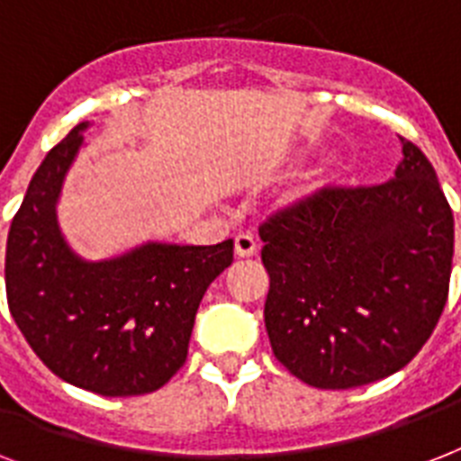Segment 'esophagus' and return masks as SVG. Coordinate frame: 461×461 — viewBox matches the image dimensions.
<instances>
[{"label":"esophagus","mask_w":461,"mask_h":461,"mask_svg":"<svg viewBox=\"0 0 461 461\" xmlns=\"http://www.w3.org/2000/svg\"><path fill=\"white\" fill-rule=\"evenodd\" d=\"M258 251V244H256V239L251 234H237L234 237V256L237 258H251Z\"/></svg>","instance_id":"34e87169"}]
</instances>
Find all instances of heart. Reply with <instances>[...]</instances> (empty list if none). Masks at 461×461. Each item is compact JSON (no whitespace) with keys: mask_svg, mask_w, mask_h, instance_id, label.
Segmentation results:
<instances>
[{"mask_svg":"<svg viewBox=\"0 0 461 461\" xmlns=\"http://www.w3.org/2000/svg\"><path fill=\"white\" fill-rule=\"evenodd\" d=\"M321 188H322L321 181H306V184H299V186L289 191L285 203H287V205H303V203H308L311 198H315V194H318Z\"/></svg>","mask_w":461,"mask_h":461,"instance_id":"1","label":"heart"}]
</instances>
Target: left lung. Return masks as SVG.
<instances>
[{
  "label": "left lung",
  "instance_id": "obj_1",
  "mask_svg": "<svg viewBox=\"0 0 461 461\" xmlns=\"http://www.w3.org/2000/svg\"><path fill=\"white\" fill-rule=\"evenodd\" d=\"M400 140L385 184L325 188L260 227L267 337L308 385L347 390L393 375L447 302L455 217L429 158Z\"/></svg>",
  "mask_w": 461,
  "mask_h": 461
}]
</instances>
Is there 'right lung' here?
I'll use <instances>...</instances> for the list:
<instances>
[{
  "mask_svg": "<svg viewBox=\"0 0 461 461\" xmlns=\"http://www.w3.org/2000/svg\"><path fill=\"white\" fill-rule=\"evenodd\" d=\"M88 129L90 122L74 126L32 174L6 239V299L54 375L104 397L146 394L186 361L195 311L231 266L234 241H146L103 260L76 253L57 205Z\"/></svg>",
  "mask_w": 461,
  "mask_h": 461,
  "instance_id": "obj_1",
  "label": "right lung"
}]
</instances>
